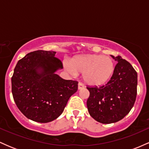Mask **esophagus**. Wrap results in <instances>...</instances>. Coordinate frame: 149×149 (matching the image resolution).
Here are the masks:
<instances>
[{
    "label": "esophagus",
    "instance_id": "esophagus-1",
    "mask_svg": "<svg viewBox=\"0 0 149 149\" xmlns=\"http://www.w3.org/2000/svg\"><path fill=\"white\" fill-rule=\"evenodd\" d=\"M83 88H84V85H83V84H82V83H79L78 84V90H81V89H83Z\"/></svg>",
    "mask_w": 149,
    "mask_h": 149
}]
</instances>
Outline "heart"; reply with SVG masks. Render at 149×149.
<instances>
[{
  "label": "heart",
  "mask_w": 149,
  "mask_h": 149,
  "mask_svg": "<svg viewBox=\"0 0 149 149\" xmlns=\"http://www.w3.org/2000/svg\"><path fill=\"white\" fill-rule=\"evenodd\" d=\"M72 75L83 73V78L86 84L100 86L107 83L113 74L115 65L111 57L100 54H84L77 56L66 66Z\"/></svg>",
  "instance_id": "1"
}]
</instances>
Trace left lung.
Here are the masks:
<instances>
[{
  "instance_id": "1",
  "label": "left lung",
  "mask_w": 149,
  "mask_h": 149,
  "mask_svg": "<svg viewBox=\"0 0 149 149\" xmlns=\"http://www.w3.org/2000/svg\"><path fill=\"white\" fill-rule=\"evenodd\" d=\"M118 61L113 74L106 85L87 88L90 97L87 107L90 115L103 124L116 123L130 111L136 97L137 73L122 57L111 55Z\"/></svg>"
}]
</instances>
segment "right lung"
I'll return each mask as SVG.
<instances>
[{
	"label": "right lung",
	"mask_w": 149,
	"mask_h": 149,
	"mask_svg": "<svg viewBox=\"0 0 149 149\" xmlns=\"http://www.w3.org/2000/svg\"><path fill=\"white\" fill-rule=\"evenodd\" d=\"M55 52L37 50L18 61L12 77V93L17 107L27 118L46 123L62 113L78 90V82L56 74L63 69Z\"/></svg>",
	"instance_id": "obj_1"
}]
</instances>
